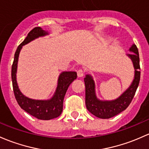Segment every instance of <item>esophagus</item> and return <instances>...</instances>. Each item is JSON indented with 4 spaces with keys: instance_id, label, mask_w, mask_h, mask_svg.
I'll use <instances>...</instances> for the list:
<instances>
[{
    "instance_id": "34e87169",
    "label": "esophagus",
    "mask_w": 149,
    "mask_h": 149,
    "mask_svg": "<svg viewBox=\"0 0 149 149\" xmlns=\"http://www.w3.org/2000/svg\"><path fill=\"white\" fill-rule=\"evenodd\" d=\"M77 75H78V77L79 78L83 77L84 75V71L82 69H80L77 71Z\"/></svg>"
}]
</instances>
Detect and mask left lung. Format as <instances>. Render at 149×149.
Instances as JSON below:
<instances>
[{
	"label": "left lung",
	"mask_w": 149,
	"mask_h": 149,
	"mask_svg": "<svg viewBox=\"0 0 149 149\" xmlns=\"http://www.w3.org/2000/svg\"><path fill=\"white\" fill-rule=\"evenodd\" d=\"M129 51L134 54L127 56L132 61L134 64L135 74L133 82L125 92H123L118 98L113 101H101L95 95V83L91 75H86L84 78L86 86V106L89 112L95 116L100 118H110L118 115L120 112L126 109L134 98L139 81L141 72L139 64V54L136 46L133 44Z\"/></svg>",
	"instance_id": "1"
}]
</instances>
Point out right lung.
<instances>
[{
  "mask_svg": "<svg viewBox=\"0 0 149 149\" xmlns=\"http://www.w3.org/2000/svg\"><path fill=\"white\" fill-rule=\"evenodd\" d=\"M48 33L40 27H36L31 30L27 37L19 45L14 56L12 65L11 78L14 95L18 105L22 109L33 116L40 120H51L57 118L63 111V103L64 96L70 84L76 79L77 73L75 71L62 72L58 79V86L56 92L51 98L48 100H35L28 98L21 93L16 81V72L18 56L22 47L39 37L45 36Z\"/></svg>",
  "mask_w": 149,
  "mask_h": 149,
  "instance_id": "add662e5",
  "label": "right lung"
}]
</instances>
